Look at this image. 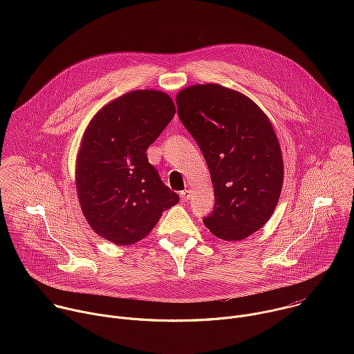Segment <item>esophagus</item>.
I'll list each match as a JSON object with an SVG mask.
<instances>
[{"mask_svg": "<svg viewBox=\"0 0 354 354\" xmlns=\"http://www.w3.org/2000/svg\"><path fill=\"white\" fill-rule=\"evenodd\" d=\"M190 190L189 189H186V190H183V192H180V198L183 200V201H186V200H189L190 198Z\"/></svg>", "mask_w": 354, "mask_h": 354, "instance_id": "esophagus-1", "label": "esophagus"}]
</instances>
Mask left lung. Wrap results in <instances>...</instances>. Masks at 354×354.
<instances>
[{"label":"left lung","instance_id":"8db88e82","mask_svg":"<svg viewBox=\"0 0 354 354\" xmlns=\"http://www.w3.org/2000/svg\"><path fill=\"white\" fill-rule=\"evenodd\" d=\"M178 115L207 162L216 203L203 218L217 238L241 241L272 217L283 186V157L263 111L241 92L197 84L176 95Z\"/></svg>","mask_w":354,"mask_h":354}]
</instances>
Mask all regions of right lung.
Returning a JSON list of instances; mask_svg holds the SVG:
<instances>
[{"label":"right lung","mask_w":354,"mask_h":354,"mask_svg":"<svg viewBox=\"0 0 354 354\" xmlns=\"http://www.w3.org/2000/svg\"><path fill=\"white\" fill-rule=\"evenodd\" d=\"M171 96L131 91L89 122L77 157L75 183L91 228L116 245H131L179 201L148 162L147 148L175 116Z\"/></svg>","instance_id":"add662e5"}]
</instances>
